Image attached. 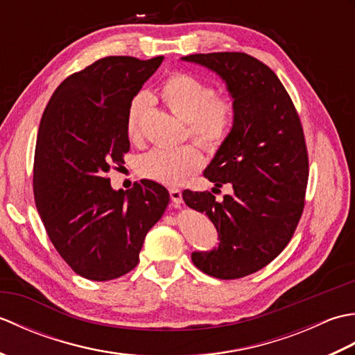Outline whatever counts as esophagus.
<instances>
[{"instance_id":"obj_1","label":"esophagus","mask_w":355,"mask_h":355,"mask_svg":"<svg viewBox=\"0 0 355 355\" xmlns=\"http://www.w3.org/2000/svg\"><path fill=\"white\" fill-rule=\"evenodd\" d=\"M169 195H171V200L173 205H182L183 202V197H182V191L180 189H175V187H172V189L169 191Z\"/></svg>"}]
</instances>
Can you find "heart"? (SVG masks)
Here are the masks:
<instances>
[{"mask_svg": "<svg viewBox=\"0 0 355 355\" xmlns=\"http://www.w3.org/2000/svg\"><path fill=\"white\" fill-rule=\"evenodd\" d=\"M163 103L180 120L187 123V134L209 150L220 149L235 123V101L224 93H214L205 79L186 71H175L164 79L160 88ZM150 108V97L139 93L128 108L126 132L135 140L141 134V122ZM202 168V155L193 145L178 149L157 148L137 160L143 178L166 186L182 184Z\"/></svg>", "mask_w": 355, "mask_h": 355, "instance_id": "b5f03b06", "label": "heart"}]
</instances>
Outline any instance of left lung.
Returning a JSON list of instances; mask_svg holds the SVG:
<instances>
[{
    "label": "left lung",
    "mask_w": 355,
    "mask_h": 355,
    "mask_svg": "<svg viewBox=\"0 0 355 355\" xmlns=\"http://www.w3.org/2000/svg\"><path fill=\"white\" fill-rule=\"evenodd\" d=\"M215 71L235 101V123L205 177L232 195L216 201L210 192L184 191L189 207L206 212L220 244L193 252L206 275L238 279L263 268L290 243L304 212L308 153L291 97L273 70L238 51L182 58Z\"/></svg>",
    "instance_id": "obj_1"
}]
</instances>
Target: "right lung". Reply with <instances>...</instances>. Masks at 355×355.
Listing matches in <instances>:
<instances>
[{"label": "right lung", "instance_id": "obj_1", "mask_svg": "<svg viewBox=\"0 0 355 355\" xmlns=\"http://www.w3.org/2000/svg\"><path fill=\"white\" fill-rule=\"evenodd\" d=\"M163 59L102 58L67 78L41 119L33 164L37 212L58 253L89 281H111L137 266L146 233L169 205L162 184L141 180L114 191L107 177L130 150V103Z\"/></svg>", "mask_w": 355, "mask_h": 355}]
</instances>
